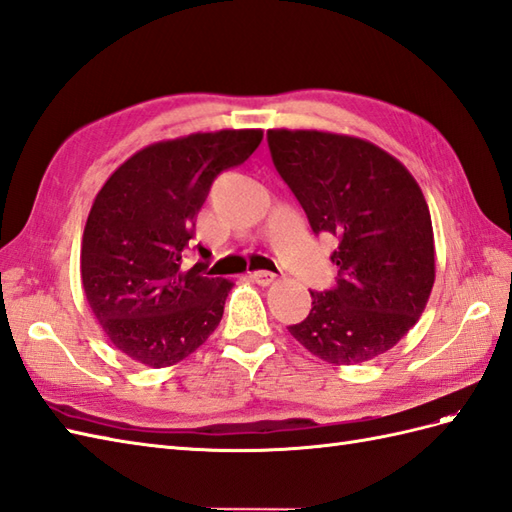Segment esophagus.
Wrapping results in <instances>:
<instances>
[{
	"label": "esophagus",
	"mask_w": 512,
	"mask_h": 512,
	"mask_svg": "<svg viewBox=\"0 0 512 512\" xmlns=\"http://www.w3.org/2000/svg\"><path fill=\"white\" fill-rule=\"evenodd\" d=\"M252 280L256 284H260V286H269V284L276 282V273H271V271H254L252 273Z\"/></svg>",
	"instance_id": "34e87169"
}]
</instances>
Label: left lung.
Masks as SVG:
<instances>
[{
	"label": "left lung",
	"instance_id": "obj_1",
	"mask_svg": "<svg viewBox=\"0 0 512 512\" xmlns=\"http://www.w3.org/2000/svg\"><path fill=\"white\" fill-rule=\"evenodd\" d=\"M271 160L315 234H332L330 291L289 332L332 365L389 352L419 321L434 284V234L419 184L400 160L356 136L269 130Z\"/></svg>",
	"mask_w": 512,
	"mask_h": 512
}]
</instances>
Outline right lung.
Returning a JSON list of instances; mask_svg holds the SVG:
<instances>
[{"label": "right lung", "mask_w": 512, "mask_h": 512, "mask_svg": "<svg viewBox=\"0 0 512 512\" xmlns=\"http://www.w3.org/2000/svg\"><path fill=\"white\" fill-rule=\"evenodd\" d=\"M260 141L263 130H219L147 145L97 193L82 236L84 295L136 363L176 365L219 326L232 282L202 276L206 263L184 269L182 254L215 178Z\"/></svg>", "instance_id": "right-lung-1"}]
</instances>
